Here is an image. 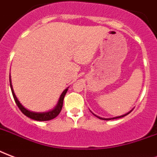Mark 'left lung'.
Instances as JSON below:
<instances>
[{
    "label": "left lung",
    "mask_w": 157,
    "mask_h": 157,
    "mask_svg": "<svg viewBox=\"0 0 157 157\" xmlns=\"http://www.w3.org/2000/svg\"><path fill=\"white\" fill-rule=\"evenodd\" d=\"M131 111H132V110H131ZM131 111H129V112H128V113H127V114H125V115H120V116H117V117H114V118H101V117H99V116H98V115H96L95 114H93V113H92V114H93V115H95L96 117H98V119H101V120H115V119H119V118L124 117V116H125V115H128V114H129V113H130Z\"/></svg>",
    "instance_id": "1"
}]
</instances>
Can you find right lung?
<instances>
[{"label": "right lung", "instance_id": "1", "mask_svg": "<svg viewBox=\"0 0 157 157\" xmlns=\"http://www.w3.org/2000/svg\"><path fill=\"white\" fill-rule=\"evenodd\" d=\"M10 88H11L12 94H13V97H14V101L16 103V105H18V107L19 108V110H21L22 113L25 115L27 117L30 118V119H33V120H37V121H47V120H51L52 119H54L59 115V112L61 111L62 106H63V101H64V98H65V94L68 91V88L62 92L61 95L59 97V101L57 103L56 106L53 109V110H50V111H47V112H33V111H31V110H27L26 108H24L23 106L21 103L19 102V100L17 99L16 96L14 94V90H13V87H12L11 84V80H10Z\"/></svg>", "mask_w": 157, "mask_h": 157}]
</instances>
